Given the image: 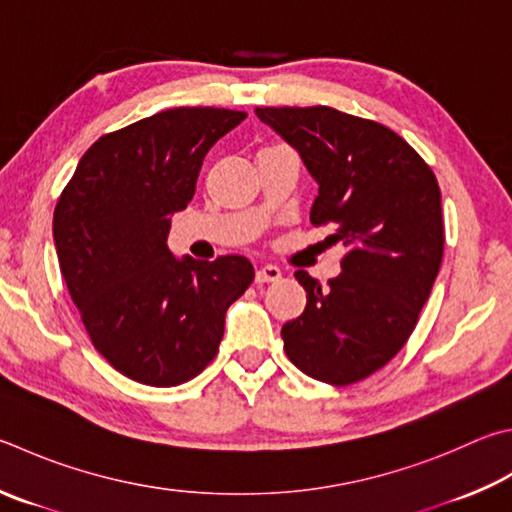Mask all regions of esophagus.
Returning <instances> with one entry per match:
<instances>
[{"mask_svg": "<svg viewBox=\"0 0 512 512\" xmlns=\"http://www.w3.org/2000/svg\"><path fill=\"white\" fill-rule=\"evenodd\" d=\"M282 277V271L273 264H266V266H259L257 273H255V282L257 284H266V282H277Z\"/></svg>", "mask_w": 512, "mask_h": 512, "instance_id": "34e87169", "label": "esophagus"}]
</instances>
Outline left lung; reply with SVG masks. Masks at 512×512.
Returning <instances> with one entry per match:
<instances>
[{"instance_id": "8db88e82", "label": "left lung", "mask_w": 512, "mask_h": 512, "mask_svg": "<svg viewBox=\"0 0 512 512\" xmlns=\"http://www.w3.org/2000/svg\"><path fill=\"white\" fill-rule=\"evenodd\" d=\"M255 114L318 181L311 224L329 226L331 244L347 246L342 273L327 286L295 273L306 309L282 327L284 351L320 383H358L403 349L439 275V183L414 147L376 120L324 105Z\"/></svg>"}]
</instances>
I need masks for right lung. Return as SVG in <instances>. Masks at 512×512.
Masks as SVG:
<instances>
[{"label":"right lung","mask_w":512,"mask_h":512,"mask_svg":"<svg viewBox=\"0 0 512 512\" xmlns=\"http://www.w3.org/2000/svg\"><path fill=\"white\" fill-rule=\"evenodd\" d=\"M244 111L176 107L100 136L53 212L64 282L94 347L136 383H188L217 356L228 306L255 277L241 255L176 259L174 212L212 145Z\"/></svg>","instance_id":"right-lung-1"}]
</instances>
